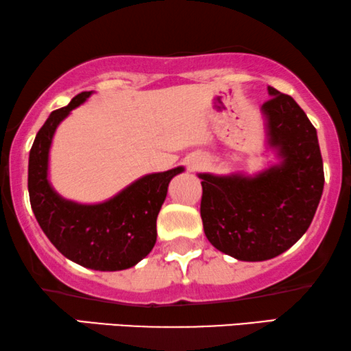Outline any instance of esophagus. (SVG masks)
<instances>
[{
    "mask_svg": "<svg viewBox=\"0 0 351 351\" xmlns=\"http://www.w3.org/2000/svg\"><path fill=\"white\" fill-rule=\"evenodd\" d=\"M204 163V160L201 157H196V158H193V160H191V163H189V168L191 170H197L199 167H201Z\"/></svg>",
    "mask_w": 351,
    "mask_h": 351,
    "instance_id": "obj_1",
    "label": "esophagus"
}]
</instances>
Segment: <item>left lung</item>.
I'll list each match as a JSON object with an SVG mask.
<instances>
[{
    "label": "left lung",
    "instance_id": "left-lung-1",
    "mask_svg": "<svg viewBox=\"0 0 351 351\" xmlns=\"http://www.w3.org/2000/svg\"><path fill=\"white\" fill-rule=\"evenodd\" d=\"M261 108L278 163L257 175L199 173L201 217L212 246L238 261H267L306 233L321 201L324 167L316 128L290 95L269 87Z\"/></svg>",
    "mask_w": 351,
    "mask_h": 351
}]
</instances>
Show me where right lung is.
I'll use <instances>...</instances> for the list:
<instances>
[{"label": "right lung", "instance_id": "1", "mask_svg": "<svg viewBox=\"0 0 351 351\" xmlns=\"http://www.w3.org/2000/svg\"><path fill=\"white\" fill-rule=\"evenodd\" d=\"M92 92L55 110L35 136L29 155V197L40 228L64 257L82 267L113 272L136 265L157 241V215L168 183L183 167L150 173L100 204H77L61 197L48 181V157L58 124Z\"/></svg>", "mask_w": 351, "mask_h": 351}]
</instances>
